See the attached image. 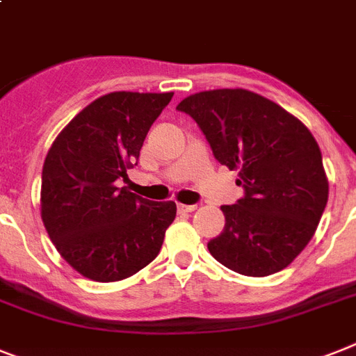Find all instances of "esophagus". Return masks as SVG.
<instances>
[{
    "label": "esophagus",
    "instance_id": "34e87169",
    "mask_svg": "<svg viewBox=\"0 0 356 356\" xmlns=\"http://www.w3.org/2000/svg\"><path fill=\"white\" fill-rule=\"evenodd\" d=\"M179 212H193L197 210V204H179Z\"/></svg>",
    "mask_w": 356,
    "mask_h": 356
}]
</instances>
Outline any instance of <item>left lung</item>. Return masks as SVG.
<instances>
[{
	"instance_id": "8db88e82",
	"label": "left lung",
	"mask_w": 356,
	"mask_h": 356,
	"mask_svg": "<svg viewBox=\"0 0 356 356\" xmlns=\"http://www.w3.org/2000/svg\"><path fill=\"white\" fill-rule=\"evenodd\" d=\"M197 122L213 157L238 170L245 195L223 204L225 228L208 241L221 265L268 276L291 265L318 227L329 184L322 152L305 126L247 89H213L177 106Z\"/></svg>"
}]
</instances>
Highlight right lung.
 <instances>
[{"instance_id": "add662e5", "label": "right lung", "mask_w": 356, "mask_h": 356, "mask_svg": "<svg viewBox=\"0 0 356 356\" xmlns=\"http://www.w3.org/2000/svg\"><path fill=\"white\" fill-rule=\"evenodd\" d=\"M173 93L104 95L63 128L42 172V219L62 258L95 282L129 278L157 258L177 213L118 188Z\"/></svg>"}]
</instances>
